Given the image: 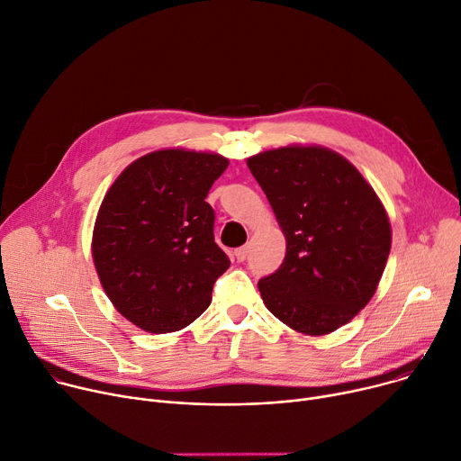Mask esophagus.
<instances>
[{"mask_svg":"<svg viewBox=\"0 0 461 461\" xmlns=\"http://www.w3.org/2000/svg\"><path fill=\"white\" fill-rule=\"evenodd\" d=\"M246 258H248V248H246V246H240V248L235 249V259H237L239 263L246 261Z\"/></svg>","mask_w":461,"mask_h":461,"instance_id":"obj_1","label":"esophagus"}]
</instances>
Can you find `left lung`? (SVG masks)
Masks as SVG:
<instances>
[{"instance_id":"left-lung-1","label":"left lung","mask_w":461,"mask_h":461,"mask_svg":"<svg viewBox=\"0 0 461 461\" xmlns=\"http://www.w3.org/2000/svg\"><path fill=\"white\" fill-rule=\"evenodd\" d=\"M286 239L281 267L259 279L267 309L298 332L327 334L353 320L384 272L392 230L371 185L323 147L248 158Z\"/></svg>"}]
</instances>
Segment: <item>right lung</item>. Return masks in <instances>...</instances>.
<instances>
[{"mask_svg":"<svg viewBox=\"0 0 461 461\" xmlns=\"http://www.w3.org/2000/svg\"><path fill=\"white\" fill-rule=\"evenodd\" d=\"M228 163L219 154L158 150L131 163L108 189L92 256L106 296L143 330L187 327L230 268L205 202Z\"/></svg>","mask_w":461,"mask_h":461,"instance_id":"add662e5","label":"right lung"}]
</instances>
